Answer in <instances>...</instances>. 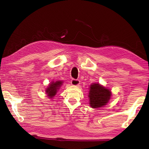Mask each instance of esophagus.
<instances>
[{"instance_id":"obj_1","label":"esophagus","mask_w":149,"mask_h":149,"mask_svg":"<svg viewBox=\"0 0 149 149\" xmlns=\"http://www.w3.org/2000/svg\"><path fill=\"white\" fill-rule=\"evenodd\" d=\"M71 84L72 85H74V86H78V85L80 84V81L78 79H73L71 81Z\"/></svg>"}]
</instances>
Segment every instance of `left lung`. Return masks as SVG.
<instances>
[{"label":"left lung","instance_id":"obj_1","mask_svg":"<svg viewBox=\"0 0 149 149\" xmlns=\"http://www.w3.org/2000/svg\"><path fill=\"white\" fill-rule=\"evenodd\" d=\"M112 96L111 91L98 83H93L89 87L88 97L89 105L93 108H99L104 107Z\"/></svg>","mask_w":149,"mask_h":149}]
</instances>
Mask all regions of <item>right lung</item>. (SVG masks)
Listing matches in <instances>:
<instances>
[{"mask_svg":"<svg viewBox=\"0 0 149 149\" xmlns=\"http://www.w3.org/2000/svg\"><path fill=\"white\" fill-rule=\"evenodd\" d=\"M63 84H64V81L60 80L53 81L50 82L48 85V87H47L46 89H45L47 97H49L50 99H52V98L56 95L57 92L58 91V90L60 89Z\"/></svg>","mask_w":149,"mask_h":149,"instance_id":"1","label":"right lung"}]
</instances>
